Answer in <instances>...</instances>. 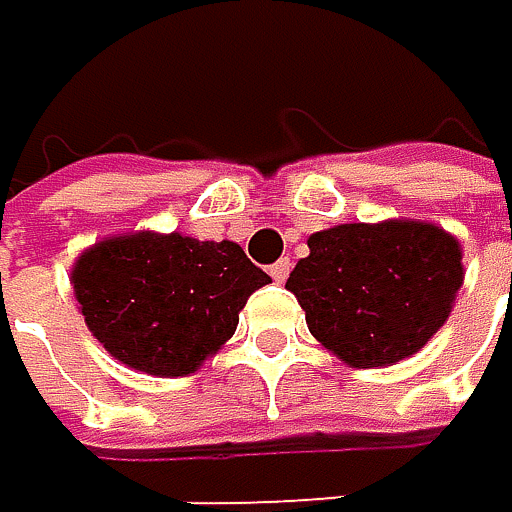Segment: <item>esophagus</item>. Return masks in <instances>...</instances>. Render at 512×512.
Returning <instances> with one entry per match:
<instances>
[{
    "mask_svg": "<svg viewBox=\"0 0 512 512\" xmlns=\"http://www.w3.org/2000/svg\"><path fill=\"white\" fill-rule=\"evenodd\" d=\"M289 268H292V262H289V259H280V262H274L268 271H271V277H274L277 283H283V280L289 277Z\"/></svg>",
    "mask_w": 512,
    "mask_h": 512,
    "instance_id": "obj_1",
    "label": "esophagus"
}]
</instances>
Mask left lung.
I'll list each match as a JSON object with an SVG mask.
<instances>
[{"instance_id": "8db88e82", "label": "left lung", "mask_w": 512, "mask_h": 512, "mask_svg": "<svg viewBox=\"0 0 512 512\" xmlns=\"http://www.w3.org/2000/svg\"><path fill=\"white\" fill-rule=\"evenodd\" d=\"M307 247L286 289L310 335L353 368L419 353L465 280L459 241L434 223H344L310 235Z\"/></svg>"}]
</instances>
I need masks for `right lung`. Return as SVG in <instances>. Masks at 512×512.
<instances>
[{
    "label": "right lung",
    "mask_w": 512,
    "mask_h": 512,
    "mask_svg": "<svg viewBox=\"0 0 512 512\" xmlns=\"http://www.w3.org/2000/svg\"><path fill=\"white\" fill-rule=\"evenodd\" d=\"M271 283L235 241L129 232L84 250L75 298L93 338L123 365L186 377L238 329L247 298Z\"/></svg>",
    "instance_id": "1"
}]
</instances>
